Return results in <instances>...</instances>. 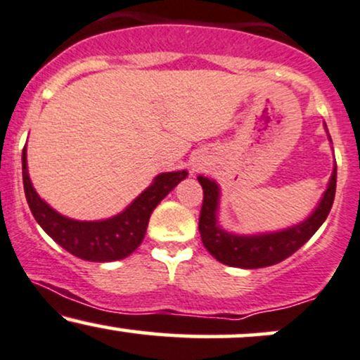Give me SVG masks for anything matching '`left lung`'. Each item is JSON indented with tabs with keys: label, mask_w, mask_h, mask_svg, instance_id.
Masks as SVG:
<instances>
[{
	"label": "left lung",
	"mask_w": 360,
	"mask_h": 360,
	"mask_svg": "<svg viewBox=\"0 0 360 360\" xmlns=\"http://www.w3.org/2000/svg\"><path fill=\"white\" fill-rule=\"evenodd\" d=\"M197 180L204 188V204H202L200 219H198V231H200L202 243L207 251L222 264L243 269H257L281 263L283 259L297 252L325 222L335 198L337 163L319 205L305 221L286 229L263 232V234L243 236L222 229L217 217L219 200H221V188L217 181L202 175H198Z\"/></svg>",
	"instance_id": "left-lung-1"
}]
</instances>
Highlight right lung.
Returning <instances> with one entry per match:
<instances>
[{"label":"right lung","instance_id":"right-lung-1","mask_svg":"<svg viewBox=\"0 0 360 360\" xmlns=\"http://www.w3.org/2000/svg\"><path fill=\"white\" fill-rule=\"evenodd\" d=\"M21 168L25 197L41 229L70 255L94 263L128 257L143 243L155 207L188 175L187 170L160 173L150 187L114 217L103 221H75L53 210L33 188L28 175L27 146L21 155Z\"/></svg>","mask_w":360,"mask_h":360}]
</instances>
